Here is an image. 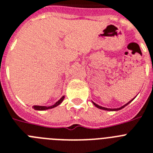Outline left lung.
Returning a JSON list of instances; mask_svg holds the SVG:
<instances>
[{"mask_svg": "<svg viewBox=\"0 0 153 153\" xmlns=\"http://www.w3.org/2000/svg\"><path fill=\"white\" fill-rule=\"evenodd\" d=\"M134 98H133V99H134ZM133 99H132V100H133ZM132 100H131L129 102H127V104L124 105H123V106H121L120 108H105V107H102V106H100V105H97L96 103H94V102H93V104H94V105H95V106L97 107V108H101V109H104V110H107V111H117V110H120V109H121V108H123V107H125V106H126V105H127L129 104L130 102H131Z\"/></svg>", "mask_w": 153, "mask_h": 153, "instance_id": "8db88e82", "label": "left lung"}]
</instances>
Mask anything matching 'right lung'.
I'll return each mask as SVG.
<instances>
[{"label": "right lung", "instance_id": "1", "mask_svg": "<svg viewBox=\"0 0 153 153\" xmlns=\"http://www.w3.org/2000/svg\"><path fill=\"white\" fill-rule=\"evenodd\" d=\"M64 98H65V96H62L59 101H58V102H56V103H55V105H51V106H40V105H33V108L34 109H36V110H46V109H49V108H55V107L58 106L59 104H61Z\"/></svg>", "mask_w": 153, "mask_h": 153}]
</instances>
